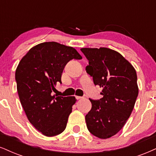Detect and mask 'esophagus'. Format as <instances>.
Listing matches in <instances>:
<instances>
[{"mask_svg": "<svg viewBox=\"0 0 156 156\" xmlns=\"http://www.w3.org/2000/svg\"><path fill=\"white\" fill-rule=\"evenodd\" d=\"M76 98L77 100H80V99L83 98V97H81V96H76Z\"/></svg>", "mask_w": 156, "mask_h": 156, "instance_id": "1", "label": "esophagus"}]
</instances>
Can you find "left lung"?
I'll use <instances>...</instances> for the list:
<instances>
[{
	"mask_svg": "<svg viewBox=\"0 0 156 156\" xmlns=\"http://www.w3.org/2000/svg\"><path fill=\"white\" fill-rule=\"evenodd\" d=\"M89 61L87 74L103 87V97L90 99L92 108L85 116L91 134L107 139L122 129L133 110L138 95L137 76L133 66L120 53L107 48H81Z\"/></svg>",
	"mask_w": 156,
	"mask_h": 156,
	"instance_id": "8db88e82",
	"label": "left lung"
}]
</instances>
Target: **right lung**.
I'll list each match as a JSON object with an SVG mask.
<instances>
[{
    "label": "right lung",
    "mask_w": 156,
    "mask_h": 156,
    "mask_svg": "<svg viewBox=\"0 0 156 156\" xmlns=\"http://www.w3.org/2000/svg\"><path fill=\"white\" fill-rule=\"evenodd\" d=\"M82 56L74 48L55 42L32 47L17 66V91L24 112L36 129L47 137L58 135L66 129L74 96L53 95L57 82L61 83L65 66Z\"/></svg>",
    "instance_id": "1"
}]
</instances>
